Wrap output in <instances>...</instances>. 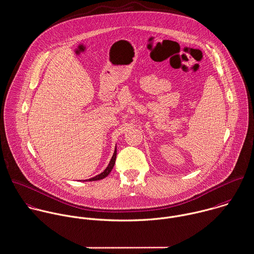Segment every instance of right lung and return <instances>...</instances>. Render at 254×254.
Returning a JSON list of instances; mask_svg holds the SVG:
<instances>
[{
	"instance_id": "obj_1",
	"label": "right lung",
	"mask_w": 254,
	"mask_h": 254,
	"mask_svg": "<svg viewBox=\"0 0 254 254\" xmlns=\"http://www.w3.org/2000/svg\"><path fill=\"white\" fill-rule=\"evenodd\" d=\"M116 154H117V152H116V148H115L114 154H113V156H112V158H111V160H110V163H109L108 167H107L106 169H104V171H103V172H101L100 174H98V175H96V176H94V177H92V178L88 179V181H95V180H100V179H103L104 177H106V176H107V175L110 173V171L112 170L113 167H114V165H115Z\"/></svg>"
}]
</instances>
